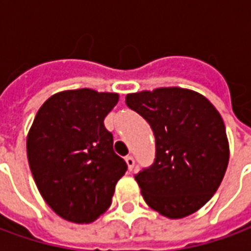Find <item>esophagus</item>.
<instances>
[{
	"label": "esophagus",
	"mask_w": 251,
	"mask_h": 251,
	"mask_svg": "<svg viewBox=\"0 0 251 251\" xmlns=\"http://www.w3.org/2000/svg\"><path fill=\"white\" fill-rule=\"evenodd\" d=\"M125 161L126 164H127V168H129V171H131V169L134 168V158H133V156H126Z\"/></svg>",
	"instance_id": "obj_1"
}]
</instances>
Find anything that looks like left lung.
Returning a JSON list of instances; mask_svg holds the SVG:
<instances>
[{"instance_id": "left-lung-1", "label": "left lung", "mask_w": 251, "mask_h": 251, "mask_svg": "<svg viewBox=\"0 0 251 251\" xmlns=\"http://www.w3.org/2000/svg\"><path fill=\"white\" fill-rule=\"evenodd\" d=\"M156 138L152 167L136 175L144 200L169 219L200 210L226 174L230 148L219 111L204 95L181 87H160L126 95Z\"/></svg>"}]
</instances>
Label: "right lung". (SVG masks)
<instances>
[{
    "label": "right lung",
    "mask_w": 251,
    "mask_h": 251,
    "mask_svg": "<svg viewBox=\"0 0 251 251\" xmlns=\"http://www.w3.org/2000/svg\"><path fill=\"white\" fill-rule=\"evenodd\" d=\"M117 93L66 90L43 103L26 137V154L43 199L57 215L91 223L111 204L127 165L113 149L104 117Z\"/></svg>",
    "instance_id": "right-lung-1"
}]
</instances>
